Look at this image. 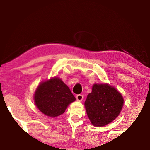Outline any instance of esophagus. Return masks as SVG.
Listing matches in <instances>:
<instances>
[{"instance_id":"obj_1","label":"esophagus","mask_w":150,"mask_h":150,"mask_svg":"<svg viewBox=\"0 0 150 150\" xmlns=\"http://www.w3.org/2000/svg\"><path fill=\"white\" fill-rule=\"evenodd\" d=\"M76 99L78 101H82L83 99V95H77L76 96Z\"/></svg>"}]
</instances>
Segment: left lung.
Instances as JSON below:
<instances>
[{
  "label": "left lung",
  "mask_w": 150,
  "mask_h": 150,
  "mask_svg": "<svg viewBox=\"0 0 150 150\" xmlns=\"http://www.w3.org/2000/svg\"><path fill=\"white\" fill-rule=\"evenodd\" d=\"M123 105L121 94L108 84H94L85 102L88 117L96 127L112 122L118 117Z\"/></svg>",
  "instance_id": "1"
}]
</instances>
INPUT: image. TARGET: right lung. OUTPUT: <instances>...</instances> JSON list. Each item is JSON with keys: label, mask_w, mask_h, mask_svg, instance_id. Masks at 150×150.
Returning <instances> with one entry per match:
<instances>
[{"label": "right lung", "mask_w": 150, "mask_h": 150, "mask_svg": "<svg viewBox=\"0 0 150 150\" xmlns=\"http://www.w3.org/2000/svg\"><path fill=\"white\" fill-rule=\"evenodd\" d=\"M75 97L69 87L58 77H54L40 83L35 90L34 102L45 115L57 117L65 112Z\"/></svg>", "instance_id": "1"}]
</instances>
